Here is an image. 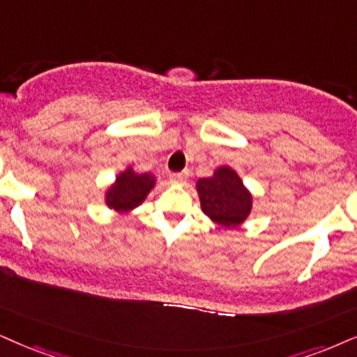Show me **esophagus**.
Listing matches in <instances>:
<instances>
[{"label": "esophagus", "mask_w": 357, "mask_h": 357, "mask_svg": "<svg viewBox=\"0 0 357 357\" xmlns=\"http://www.w3.org/2000/svg\"><path fill=\"white\" fill-rule=\"evenodd\" d=\"M188 176H189L188 171H183V173H174L169 176V181L173 184H184L188 181Z\"/></svg>", "instance_id": "1"}]
</instances>
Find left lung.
Listing matches in <instances>:
<instances>
[{"mask_svg": "<svg viewBox=\"0 0 357 357\" xmlns=\"http://www.w3.org/2000/svg\"><path fill=\"white\" fill-rule=\"evenodd\" d=\"M201 209L207 219L222 229H237L245 222L254 207V196L238 173L224 165L214 169L209 178L196 183Z\"/></svg>", "mask_w": 357, "mask_h": 357, "instance_id": "left-lung-1", "label": "left lung"}]
</instances>
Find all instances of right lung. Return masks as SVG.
Segmentation results:
<instances>
[{"label":"right lung","mask_w":357,"mask_h":357,"mask_svg":"<svg viewBox=\"0 0 357 357\" xmlns=\"http://www.w3.org/2000/svg\"><path fill=\"white\" fill-rule=\"evenodd\" d=\"M156 176L151 173H137L133 166H126L115 176V181L105 191L108 209L119 214H130L146 201L148 194L156 186Z\"/></svg>","instance_id":"obj_1"}]
</instances>
